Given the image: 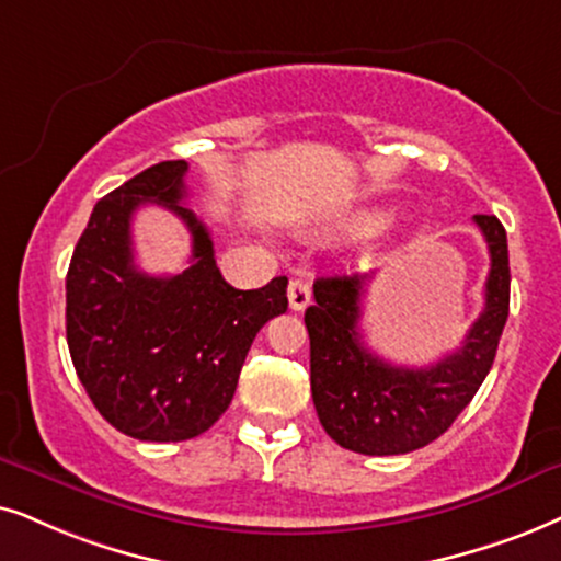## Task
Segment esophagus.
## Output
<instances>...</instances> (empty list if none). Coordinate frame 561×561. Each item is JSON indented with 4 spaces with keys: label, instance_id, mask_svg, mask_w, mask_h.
I'll use <instances>...</instances> for the list:
<instances>
[{
    "label": "esophagus",
    "instance_id": "obj_1",
    "mask_svg": "<svg viewBox=\"0 0 561 561\" xmlns=\"http://www.w3.org/2000/svg\"><path fill=\"white\" fill-rule=\"evenodd\" d=\"M287 300H289V308L297 310V313L308 308V305H310V282L305 279V276H293V279H289Z\"/></svg>",
    "mask_w": 561,
    "mask_h": 561
}]
</instances>
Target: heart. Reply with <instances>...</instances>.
Wrapping results in <instances>:
<instances>
[{
	"label": "heart",
	"instance_id": "b5f03b06",
	"mask_svg": "<svg viewBox=\"0 0 561 561\" xmlns=\"http://www.w3.org/2000/svg\"><path fill=\"white\" fill-rule=\"evenodd\" d=\"M393 219V211L386 207H367L350 215L342 222L346 236H370V232L386 228Z\"/></svg>",
	"mask_w": 561,
	"mask_h": 561
}]
</instances>
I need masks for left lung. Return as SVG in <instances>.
I'll use <instances>...</instances> for the list:
<instances>
[{
	"instance_id": "left-lung-1",
	"label": "left lung",
	"mask_w": 561,
	"mask_h": 561,
	"mask_svg": "<svg viewBox=\"0 0 561 561\" xmlns=\"http://www.w3.org/2000/svg\"><path fill=\"white\" fill-rule=\"evenodd\" d=\"M489 248L484 310L453 354L427 367L391 365L363 342L359 318L367 276L316 279L305 310L310 336V391L323 430L346 450L399 456L437 439L469 407L510 313L507 232L494 215H473Z\"/></svg>"
}]
</instances>
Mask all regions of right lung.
Instances as JSON below:
<instances>
[{
	"instance_id": "obj_1",
	"label": "right lung",
	"mask_w": 561,
	"mask_h": 561,
	"mask_svg": "<svg viewBox=\"0 0 561 561\" xmlns=\"http://www.w3.org/2000/svg\"><path fill=\"white\" fill-rule=\"evenodd\" d=\"M186 173V160H165L103 196L67 272L77 378L105 422L145 443L207 432L230 407L261 325L287 310V276L261 289L225 282L209 230L181 204ZM147 201L187 222L192 264L181 275L152 277L133 264L130 217Z\"/></svg>"
}]
</instances>
